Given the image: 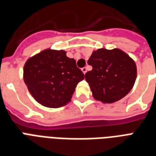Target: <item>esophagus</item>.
I'll use <instances>...</instances> for the list:
<instances>
[{
    "label": "esophagus",
    "instance_id": "esophagus-1",
    "mask_svg": "<svg viewBox=\"0 0 156 156\" xmlns=\"http://www.w3.org/2000/svg\"><path fill=\"white\" fill-rule=\"evenodd\" d=\"M81 71L83 72V73H84V74H85V73L87 72V68L86 67H83V68H81Z\"/></svg>",
    "mask_w": 156,
    "mask_h": 156
}]
</instances>
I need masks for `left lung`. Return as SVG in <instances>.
<instances>
[{"instance_id":"obj_1","label":"left lung","mask_w":156,"mask_h":156,"mask_svg":"<svg viewBox=\"0 0 156 156\" xmlns=\"http://www.w3.org/2000/svg\"><path fill=\"white\" fill-rule=\"evenodd\" d=\"M88 63L93 69L85 74V80L96 100L112 103L132 89L137 67L134 61L120 49H98L93 52Z\"/></svg>"}]
</instances>
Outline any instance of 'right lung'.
<instances>
[{
	"instance_id": "obj_1",
	"label": "right lung",
	"mask_w": 156,
	"mask_h": 156,
	"mask_svg": "<svg viewBox=\"0 0 156 156\" xmlns=\"http://www.w3.org/2000/svg\"><path fill=\"white\" fill-rule=\"evenodd\" d=\"M84 78L76 60L67 57L64 50L45 49L24 65L23 80L30 94L47 107L58 108L68 103Z\"/></svg>"
}]
</instances>
